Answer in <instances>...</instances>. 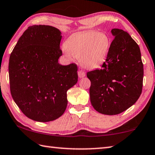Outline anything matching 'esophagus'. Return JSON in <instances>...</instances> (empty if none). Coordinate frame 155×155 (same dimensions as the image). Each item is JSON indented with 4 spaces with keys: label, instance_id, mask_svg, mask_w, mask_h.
Returning a JSON list of instances; mask_svg holds the SVG:
<instances>
[{
    "label": "esophagus",
    "instance_id": "esophagus-1",
    "mask_svg": "<svg viewBox=\"0 0 155 155\" xmlns=\"http://www.w3.org/2000/svg\"><path fill=\"white\" fill-rule=\"evenodd\" d=\"M78 77L80 78H84L86 75L85 72L83 71H81V70H80V71H78Z\"/></svg>",
    "mask_w": 155,
    "mask_h": 155
}]
</instances>
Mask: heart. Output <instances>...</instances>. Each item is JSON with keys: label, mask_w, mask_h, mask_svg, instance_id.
<instances>
[{"label": "heart", "mask_w": 155, "mask_h": 155, "mask_svg": "<svg viewBox=\"0 0 155 155\" xmlns=\"http://www.w3.org/2000/svg\"><path fill=\"white\" fill-rule=\"evenodd\" d=\"M110 44L106 34L87 31L70 37L63 47V52L68 59H79L83 68L94 69L105 62Z\"/></svg>", "instance_id": "obj_1"}]
</instances>
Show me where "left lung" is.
Instances as JSON below:
<instances>
[{"label":"left lung","mask_w":155,"mask_h":155,"mask_svg":"<svg viewBox=\"0 0 155 155\" xmlns=\"http://www.w3.org/2000/svg\"><path fill=\"white\" fill-rule=\"evenodd\" d=\"M115 37L101 69L87 73L91 81L90 102L104 115H117L138 101L142 90L144 69L138 45L127 32L113 29Z\"/></svg>","instance_id":"obj_1"}]
</instances>
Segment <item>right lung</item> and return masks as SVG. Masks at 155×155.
<instances>
[{
	"label": "right lung",
	"instance_id": "1",
	"mask_svg": "<svg viewBox=\"0 0 155 155\" xmlns=\"http://www.w3.org/2000/svg\"><path fill=\"white\" fill-rule=\"evenodd\" d=\"M61 32L50 25L28 27L11 52L8 63L11 94L32 120L48 122L63 115L67 92L78 81L74 63L61 65Z\"/></svg>",
	"mask_w": 155,
	"mask_h": 155
}]
</instances>
